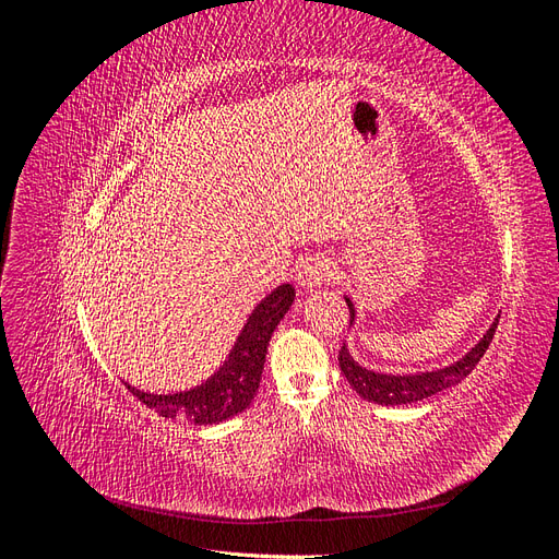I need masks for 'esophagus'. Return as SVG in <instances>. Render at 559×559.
Segmentation results:
<instances>
[{
    "label": "esophagus",
    "mask_w": 559,
    "mask_h": 559,
    "mask_svg": "<svg viewBox=\"0 0 559 559\" xmlns=\"http://www.w3.org/2000/svg\"><path fill=\"white\" fill-rule=\"evenodd\" d=\"M333 263L331 259L321 257V253H314V257L306 259L298 267V275L296 282L300 286V292H314L317 286L326 284L333 277Z\"/></svg>",
    "instance_id": "esophagus-1"
}]
</instances>
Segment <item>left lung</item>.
I'll use <instances>...</instances> for the list:
<instances>
[{
  "label": "left lung",
  "mask_w": 559,
  "mask_h": 559,
  "mask_svg": "<svg viewBox=\"0 0 559 559\" xmlns=\"http://www.w3.org/2000/svg\"><path fill=\"white\" fill-rule=\"evenodd\" d=\"M343 298L349 308V329H354V324H357L359 319L357 306H354L352 296L345 294ZM497 324H499V317H495V321L483 333L480 341L466 354H462L460 359H454L448 366L417 370V373H382V370H370L354 359L347 343H343V349L337 354V361H341L343 376L349 380L354 392H357L361 399L378 405H408V403L425 401L438 392H445V389L460 384L483 359V354L487 352L489 343H492Z\"/></svg>",
  "instance_id": "8db88e82"
}]
</instances>
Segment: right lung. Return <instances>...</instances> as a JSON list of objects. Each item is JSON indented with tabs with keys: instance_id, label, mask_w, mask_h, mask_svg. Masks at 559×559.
Here are the masks:
<instances>
[{
	"instance_id": "right-lung-1",
	"label": "right lung",
	"mask_w": 559,
	"mask_h": 559,
	"mask_svg": "<svg viewBox=\"0 0 559 559\" xmlns=\"http://www.w3.org/2000/svg\"><path fill=\"white\" fill-rule=\"evenodd\" d=\"M296 298L292 284H280L247 317L242 331L235 337L224 364L195 386L179 392H144L126 382L130 392L151 411L167 419H186L195 427H210L240 415L249 408L261 384L267 343Z\"/></svg>"
}]
</instances>
